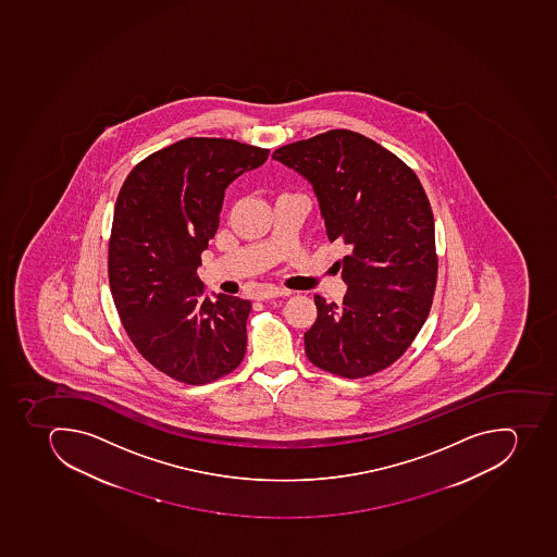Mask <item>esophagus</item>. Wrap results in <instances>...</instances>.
Listing matches in <instances>:
<instances>
[{"instance_id":"obj_1","label":"esophagus","mask_w":557,"mask_h":557,"mask_svg":"<svg viewBox=\"0 0 557 557\" xmlns=\"http://www.w3.org/2000/svg\"><path fill=\"white\" fill-rule=\"evenodd\" d=\"M289 295V289H282V287H275V285H267V287L258 290V299L282 298V296Z\"/></svg>"}]
</instances>
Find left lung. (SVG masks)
<instances>
[{"label": "left lung", "instance_id": "8db88e82", "mask_svg": "<svg viewBox=\"0 0 557 557\" xmlns=\"http://www.w3.org/2000/svg\"><path fill=\"white\" fill-rule=\"evenodd\" d=\"M309 180L347 293L315 295L305 352L319 369L367 377L397 361L431 312L437 282L434 215L420 180L397 154L352 131H327L273 151Z\"/></svg>", "mask_w": 557, "mask_h": 557}]
</instances>
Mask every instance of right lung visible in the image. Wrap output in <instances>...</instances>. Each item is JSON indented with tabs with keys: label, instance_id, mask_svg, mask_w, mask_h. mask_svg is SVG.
Instances as JSON below:
<instances>
[{
	"label": "right lung",
	"instance_id": "obj_1",
	"mask_svg": "<svg viewBox=\"0 0 557 557\" xmlns=\"http://www.w3.org/2000/svg\"><path fill=\"white\" fill-rule=\"evenodd\" d=\"M268 154L188 137L146 157L117 196L108 261L114 305L143 358L182 383H211L244 360L252 305L208 298L197 268L219 230L225 188Z\"/></svg>",
	"mask_w": 557,
	"mask_h": 557
}]
</instances>
